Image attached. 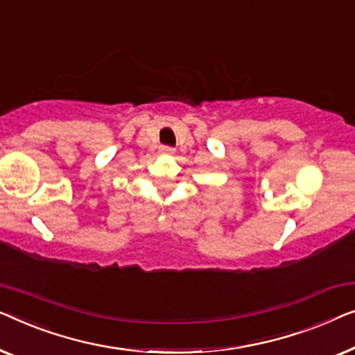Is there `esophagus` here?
Wrapping results in <instances>:
<instances>
[{
    "instance_id": "34e87169",
    "label": "esophagus",
    "mask_w": 355,
    "mask_h": 355,
    "mask_svg": "<svg viewBox=\"0 0 355 355\" xmlns=\"http://www.w3.org/2000/svg\"><path fill=\"white\" fill-rule=\"evenodd\" d=\"M161 153L166 154V156H172V154L175 153V149L171 148V146H161Z\"/></svg>"
}]
</instances>
